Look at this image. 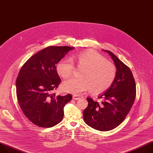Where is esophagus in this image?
Instances as JSON below:
<instances>
[{
    "mask_svg": "<svg viewBox=\"0 0 153 153\" xmlns=\"http://www.w3.org/2000/svg\"><path fill=\"white\" fill-rule=\"evenodd\" d=\"M80 99V97L78 95H74L73 96V100H79Z\"/></svg>",
    "mask_w": 153,
    "mask_h": 153,
    "instance_id": "esophagus-1",
    "label": "esophagus"
}]
</instances>
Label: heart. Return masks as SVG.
Segmentation results:
<instances>
[{
  "instance_id": "1",
  "label": "heart",
  "mask_w": 153,
  "mask_h": 153,
  "mask_svg": "<svg viewBox=\"0 0 153 153\" xmlns=\"http://www.w3.org/2000/svg\"><path fill=\"white\" fill-rule=\"evenodd\" d=\"M73 60L78 67L84 69L80 73V78H73L63 83L64 91L77 94L90 90L93 94H100L112 85L117 75L116 68L100 53L88 50L74 55ZM56 69L61 77L66 79L72 76L74 65L71 59L63 58L57 63Z\"/></svg>"
}]
</instances>
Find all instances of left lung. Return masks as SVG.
Segmentation results:
<instances>
[{
	"mask_svg": "<svg viewBox=\"0 0 153 153\" xmlns=\"http://www.w3.org/2000/svg\"><path fill=\"white\" fill-rule=\"evenodd\" d=\"M108 53L114 60L117 75L112 85L100 94L101 103L87 98V107L84 110V120L92 128L100 131H107L117 128L123 121L135 99L136 85L131 69L112 52Z\"/></svg>",
	"mask_w": 153,
	"mask_h": 153,
	"instance_id": "left-lung-1",
	"label": "left lung"
}]
</instances>
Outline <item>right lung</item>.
<instances>
[{
	"mask_svg": "<svg viewBox=\"0 0 153 153\" xmlns=\"http://www.w3.org/2000/svg\"><path fill=\"white\" fill-rule=\"evenodd\" d=\"M69 46H49L38 52L21 68L16 79L18 103L24 114L34 124L51 128L63 118L65 105L72 100L68 94L56 96L51 92L61 82L56 65L69 51Z\"/></svg>",
	"mask_w": 153,
	"mask_h": 153,
	"instance_id": "right-lung-1",
	"label": "right lung"
}]
</instances>
